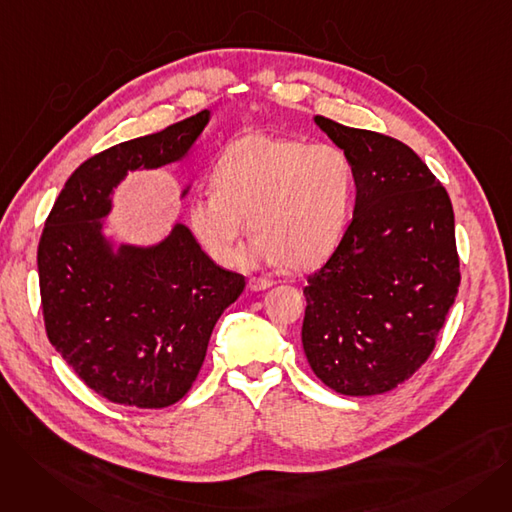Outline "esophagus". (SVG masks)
<instances>
[{"label":"esophagus","mask_w":512,"mask_h":512,"mask_svg":"<svg viewBox=\"0 0 512 512\" xmlns=\"http://www.w3.org/2000/svg\"><path fill=\"white\" fill-rule=\"evenodd\" d=\"M247 286H249V290H253V292H259V290H265V288L274 286V282H272V280H267V278H251Z\"/></svg>","instance_id":"obj_1"}]
</instances>
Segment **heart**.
<instances>
[{
  "label": "heart",
  "instance_id": "heart-1",
  "mask_svg": "<svg viewBox=\"0 0 512 512\" xmlns=\"http://www.w3.org/2000/svg\"><path fill=\"white\" fill-rule=\"evenodd\" d=\"M353 195V168L332 145L249 134L226 147L211 191L188 203V224L205 253L236 259L247 218L257 232L240 265L311 267L336 247Z\"/></svg>",
  "mask_w": 512,
  "mask_h": 512
}]
</instances>
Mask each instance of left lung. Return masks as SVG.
<instances>
[{"label":"left lung","mask_w":512,"mask_h":512,"mask_svg":"<svg viewBox=\"0 0 512 512\" xmlns=\"http://www.w3.org/2000/svg\"><path fill=\"white\" fill-rule=\"evenodd\" d=\"M313 120L351 161L357 197L338 247L307 276L303 348L338 394H382L432 355L459 292L452 203L405 143Z\"/></svg>","instance_id":"obj_1"}]
</instances>
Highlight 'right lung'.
<instances>
[{"label": "right lung", "instance_id": "1", "mask_svg": "<svg viewBox=\"0 0 512 512\" xmlns=\"http://www.w3.org/2000/svg\"><path fill=\"white\" fill-rule=\"evenodd\" d=\"M209 118L203 110L93 155L45 220L37 267L47 338L80 380L116 405L178 402L197 380L215 321L245 290V276L215 265L184 224L151 247H116L103 232L126 174L184 159Z\"/></svg>", "mask_w": 512, "mask_h": 512}]
</instances>
